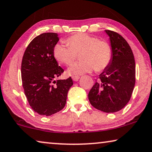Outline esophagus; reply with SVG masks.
<instances>
[{
	"instance_id": "34e87169",
	"label": "esophagus",
	"mask_w": 152,
	"mask_h": 152,
	"mask_svg": "<svg viewBox=\"0 0 152 152\" xmlns=\"http://www.w3.org/2000/svg\"><path fill=\"white\" fill-rule=\"evenodd\" d=\"M80 77L79 76H72V80H73L74 81H77L79 80V79H80Z\"/></svg>"
}]
</instances>
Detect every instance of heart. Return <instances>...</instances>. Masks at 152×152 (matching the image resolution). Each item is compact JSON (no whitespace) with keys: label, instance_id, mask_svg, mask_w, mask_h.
I'll use <instances>...</instances> for the list:
<instances>
[{"label":"heart","instance_id":"heart-1","mask_svg":"<svg viewBox=\"0 0 152 152\" xmlns=\"http://www.w3.org/2000/svg\"><path fill=\"white\" fill-rule=\"evenodd\" d=\"M66 45L57 44L53 48V56L59 62L70 65L74 62L77 54H80L81 61L71 66L68 73L80 75L106 69L112 59V49L107 42L97 39L88 34L79 33L66 40Z\"/></svg>","mask_w":152,"mask_h":152}]
</instances>
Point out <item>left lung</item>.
<instances>
[{"label": "left lung", "instance_id": "left-lung-1", "mask_svg": "<svg viewBox=\"0 0 152 152\" xmlns=\"http://www.w3.org/2000/svg\"><path fill=\"white\" fill-rule=\"evenodd\" d=\"M112 49L110 64L88 93L90 103L104 113L121 110L130 99L135 85V60L127 41L117 33L105 30Z\"/></svg>", "mask_w": 152, "mask_h": 152}]
</instances>
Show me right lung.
<instances>
[{
    "label": "right lung",
    "mask_w": 152,
    "mask_h": 152,
    "mask_svg": "<svg viewBox=\"0 0 152 152\" xmlns=\"http://www.w3.org/2000/svg\"><path fill=\"white\" fill-rule=\"evenodd\" d=\"M58 34L45 33L29 43L24 53L21 76L25 94L31 108L39 115L50 116L64 107L67 94L73 85L71 77L55 79L64 72L53 56Z\"/></svg>",
    "instance_id": "obj_1"
}]
</instances>
